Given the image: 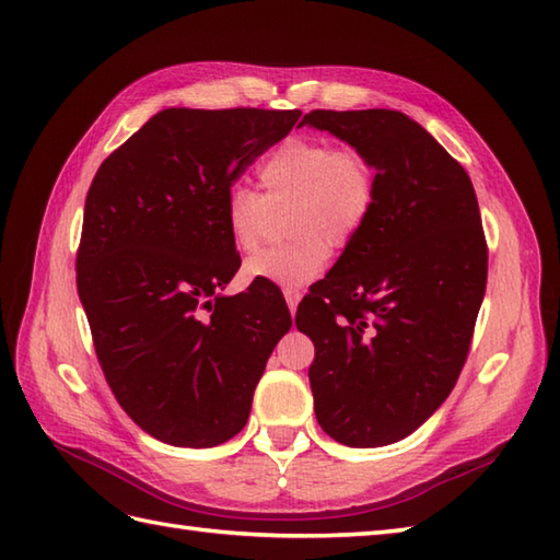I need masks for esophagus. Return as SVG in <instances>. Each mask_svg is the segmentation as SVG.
Wrapping results in <instances>:
<instances>
[{"label":"esophagus","instance_id":"esophagus-1","mask_svg":"<svg viewBox=\"0 0 560 560\" xmlns=\"http://www.w3.org/2000/svg\"><path fill=\"white\" fill-rule=\"evenodd\" d=\"M283 299H287L289 311H291V315H293L295 307H299V303H301V299H303V293H301L299 289H283Z\"/></svg>","mask_w":560,"mask_h":560}]
</instances>
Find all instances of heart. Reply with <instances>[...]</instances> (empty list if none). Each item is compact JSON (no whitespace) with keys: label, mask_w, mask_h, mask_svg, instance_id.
Here are the masks:
<instances>
[{"label":"heart","mask_w":560,"mask_h":560,"mask_svg":"<svg viewBox=\"0 0 560 560\" xmlns=\"http://www.w3.org/2000/svg\"><path fill=\"white\" fill-rule=\"evenodd\" d=\"M259 187L235 185L225 195V231L237 253H255L267 233L269 209L283 211L287 243L245 261V277L279 287H303L329 261V247L343 249L371 221L377 173L355 147H335L323 137H289L259 163Z\"/></svg>","instance_id":"heart-1"}]
</instances>
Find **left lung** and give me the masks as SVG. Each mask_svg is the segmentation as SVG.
I'll return each mask as SVG.
<instances>
[{"label": "left lung", "mask_w": 560, "mask_h": 560, "mask_svg": "<svg viewBox=\"0 0 560 560\" xmlns=\"http://www.w3.org/2000/svg\"><path fill=\"white\" fill-rule=\"evenodd\" d=\"M301 125L361 149L377 173L371 221L295 313L315 343V416L341 445L413 433L455 387L486 293L467 171L397 110H313Z\"/></svg>", "instance_id": "left-lung-1"}]
</instances>
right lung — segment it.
<instances>
[{"mask_svg":"<svg viewBox=\"0 0 560 560\" xmlns=\"http://www.w3.org/2000/svg\"><path fill=\"white\" fill-rule=\"evenodd\" d=\"M301 110L168 108L93 177L77 289L115 399L141 431L213 447L247 423L277 341L291 329L269 287L221 295L237 267L225 195Z\"/></svg>","mask_w":560,"mask_h":560,"instance_id":"add662e5","label":"right lung"}]
</instances>
